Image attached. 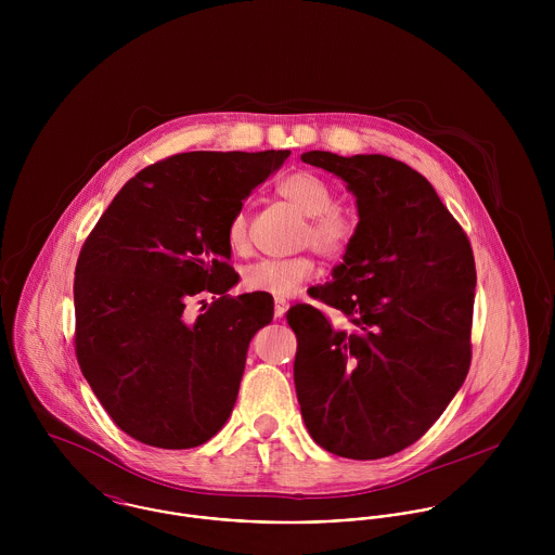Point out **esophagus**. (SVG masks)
I'll list each match as a JSON object with an SVG mask.
<instances>
[{
  "instance_id": "obj_1",
  "label": "esophagus",
  "mask_w": 555,
  "mask_h": 555,
  "mask_svg": "<svg viewBox=\"0 0 555 555\" xmlns=\"http://www.w3.org/2000/svg\"><path fill=\"white\" fill-rule=\"evenodd\" d=\"M286 308H288V301L286 299H282V297H278L275 301H273V317L282 318L284 317V312H286Z\"/></svg>"
}]
</instances>
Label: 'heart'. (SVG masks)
<instances>
[{"mask_svg": "<svg viewBox=\"0 0 555 555\" xmlns=\"http://www.w3.org/2000/svg\"><path fill=\"white\" fill-rule=\"evenodd\" d=\"M278 192L310 218L304 231V245H312L326 258H341L350 251L359 237V216L352 207L333 203L335 190L326 179L312 170H295L280 179ZM227 241L235 254L249 249V218L245 207H238L231 216ZM317 273V260L310 254L262 258L243 269L241 286L249 293L291 297Z\"/></svg>", "mask_w": 555, "mask_h": 555, "instance_id": "heart-1", "label": "heart"}]
</instances>
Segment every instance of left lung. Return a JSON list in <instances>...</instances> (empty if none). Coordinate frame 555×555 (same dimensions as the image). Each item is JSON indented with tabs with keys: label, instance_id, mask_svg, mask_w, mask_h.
<instances>
[{
	"label": "left lung",
	"instance_id": "1",
	"mask_svg": "<svg viewBox=\"0 0 555 555\" xmlns=\"http://www.w3.org/2000/svg\"><path fill=\"white\" fill-rule=\"evenodd\" d=\"M304 162L341 177L359 207V237L286 320L297 335L295 389L310 436L348 460L414 444L464 385L473 361L476 267L470 238L431 183L387 156Z\"/></svg>",
	"mask_w": 555,
	"mask_h": 555
}]
</instances>
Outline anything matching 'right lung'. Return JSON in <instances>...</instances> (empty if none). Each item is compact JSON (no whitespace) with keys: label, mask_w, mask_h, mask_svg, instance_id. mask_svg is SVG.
Masks as SVG:
<instances>
[{"label":"right lung","mask_w":555,"mask_h":555,"mask_svg":"<svg viewBox=\"0 0 555 555\" xmlns=\"http://www.w3.org/2000/svg\"><path fill=\"white\" fill-rule=\"evenodd\" d=\"M288 156L271 150L159 159L119 190L85 238L75 271V352L102 408L134 440L192 449L231 416L249 339L271 322L273 297L229 295L238 275L227 224ZM203 294L212 304L192 318L186 306Z\"/></svg>","instance_id":"right-lung-1"}]
</instances>
